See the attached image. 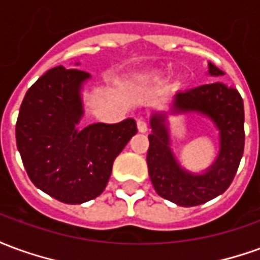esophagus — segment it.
<instances>
[{
	"instance_id": "1",
	"label": "esophagus",
	"mask_w": 260,
	"mask_h": 260,
	"mask_svg": "<svg viewBox=\"0 0 260 260\" xmlns=\"http://www.w3.org/2000/svg\"><path fill=\"white\" fill-rule=\"evenodd\" d=\"M136 125H138V131H139V132H142V134H145V132H147V129H149L147 122L145 121V119L139 118L138 121H136Z\"/></svg>"
}]
</instances>
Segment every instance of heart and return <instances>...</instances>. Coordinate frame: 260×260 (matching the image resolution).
Here are the masks:
<instances>
[{
	"label": "heart",
	"instance_id": "obj_1",
	"mask_svg": "<svg viewBox=\"0 0 260 260\" xmlns=\"http://www.w3.org/2000/svg\"><path fill=\"white\" fill-rule=\"evenodd\" d=\"M161 78V74H157V75H154V79H160Z\"/></svg>",
	"mask_w": 260,
	"mask_h": 260
}]
</instances>
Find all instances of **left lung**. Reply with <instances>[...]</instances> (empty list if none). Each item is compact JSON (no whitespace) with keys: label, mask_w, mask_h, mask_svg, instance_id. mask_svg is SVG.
I'll use <instances>...</instances> for the list:
<instances>
[{"label":"left lung","mask_w":260,"mask_h":260,"mask_svg":"<svg viewBox=\"0 0 260 260\" xmlns=\"http://www.w3.org/2000/svg\"><path fill=\"white\" fill-rule=\"evenodd\" d=\"M210 76L224 72L209 62ZM195 112L212 121L220 135L216 160L203 173L184 169L171 149L169 115ZM147 169L158 195L178 206L191 207L221 195L233 182L244 153V102L237 89L213 82L173 96L169 111H154L150 117Z\"/></svg>","instance_id":"1"}]
</instances>
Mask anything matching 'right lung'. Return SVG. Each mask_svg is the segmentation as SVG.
I'll return each mask as SVG.
<instances>
[{
	"mask_svg": "<svg viewBox=\"0 0 260 260\" xmlns=\"http://www.w3.org/2000/svg\"><path fill=\"white\" fill-rule=\"evenodd\" d=\"M89 79L79 69H50L26 91L16 121V146L29 178L68 205L104 191L114 160L138 132L134 118L78 128L85 114L82 89Z\"/></svg>",
	"mask_w": 260,
	"mask_h": 260,
	"instance_id": "right-lung-1",
	"label": "right lung"
}]
</instances>
